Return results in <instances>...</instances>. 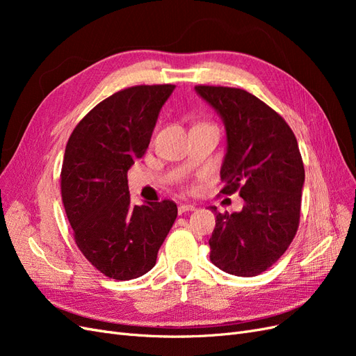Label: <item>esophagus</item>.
<instances>
[{
	"mask_svg": "<svg viewBox=\"0 0 356 356\" xmlns=\"http://www.w3.org/2000/svg\"><path fill=\"white\" fill-rule=\"evenodd\" d=\"M195 209H196L195 204H191V203H181L179 207H178V213L182 215V213H186V212H188V211H195Z\"/></svg>",
	"mask_w": 356,
	"mask_h": 356,
	"instance_id": "1",
	"label": "esophagus"
}]
</instances>
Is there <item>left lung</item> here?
<instances>
[{
	"label": "left lung",
	"instance_id": "obj_1",
	"mask_svg": "<svg viewBox=\"0 0 356 356\" xmlns=\"http://www.w3.org/2000/svg\"><path fill=\"white\" fill-rule=\"evenodd\" d=\"M221 115L227 153L221 168L222 195L239 191L241 212H217L211 261L236 276L272 267L293 242L300 224L305 166L294 132L281 114L243 89L196 86Z\"/></svg>",
	"mask_w": 356,
	"mask_h": 356
}]
</instances>
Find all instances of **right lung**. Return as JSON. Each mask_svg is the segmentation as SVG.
I'll return each instance as SVG.
<instances>
[{"instance_id":"right-lung-1","label":"right lung","mask_w":356,"mask_h":356,"mask_svg":"<svg viewBox=\"0 0 356 356\" xmlns=\"http://www.w3.org/2000/svg\"><path fill=\"white\" fill-rule=\"evenodd\" d=\"M174 84L132 86L86 114L68 139L60 195L74 241L98 270L129 281L152 270L177 218L172 200L132 204L127 170L149 144Z\"/></svg>"}]
</instances>
